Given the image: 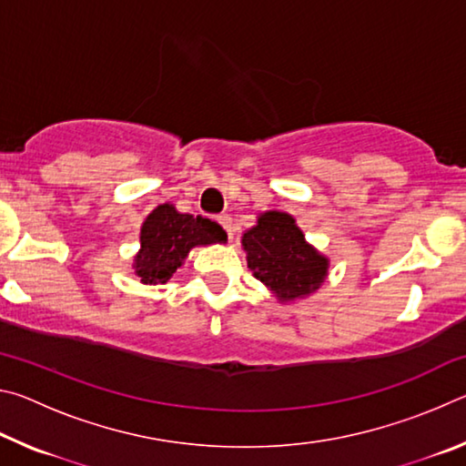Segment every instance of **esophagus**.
<instances>
[{"label":"esophagus","mask_w":466,"mask_h":466,"mask_svg":"<svg viewBox=\"0 0 466 466\" xmlns=\"http://www.w3.org/2000/svg\"><path fill=\"white\" fill-rule=\"evenodd\" d=\"M218 224L224 228V230L228 232V238L232 240V218L228 216V214H222V216H218Z\"/></svg>","instance_id":"1"}]
</instances>
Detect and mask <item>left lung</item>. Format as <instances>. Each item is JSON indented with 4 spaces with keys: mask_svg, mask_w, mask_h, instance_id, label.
Here are the masks:
<instances>
[{
    "mask_svg": "<svg viewBox=\"0 0 466 466\" xmlns=\"http://www.w3.org/2000/svg\"><path fill=\"white\" fill-rule=\"evenodd\" d=\"M248 269L279 299L310 294L325 281L329 261L319 255L283 211H267L242 236Z\"/></svg>",
    "mask_w": 466,
    "mask_h": 466,
    "instance_id": "1",
    "label": "left lung"
}]
</instances>
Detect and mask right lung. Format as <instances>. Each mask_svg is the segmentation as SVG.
<instances>
[{
	"label": "right lung",
	"instance_id": "add662e5",
	"mask_svg": "<svg viewBox=\"0 0 466 466\" xmlns=\"http://www.w3.org/2000/svg\"><path fill=\"white\" fill-rule=\"evenodd\" d=\"M222 240H226V232L211 219L178 214L168 203L157 205L141 226L137 278L144 283H167L193 247Z\"/></svg>",
	"mask_w": 466,
	"mask_h": 466
}]
</instances>
